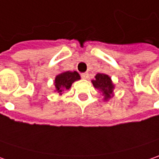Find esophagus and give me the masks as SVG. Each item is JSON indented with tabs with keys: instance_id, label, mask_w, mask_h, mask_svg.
<instances>
[{
	"instance_id": "obj_1",
	"label": "esophagus",
	"mask_w": 159,
	"mask_h": 159,
	"mask_svg": "<svg viewBox=\"0 0 159 159\" xmlns=\"http://www.w3.org/2000/svg\"><path fill=\"white\" fill-rule=\"evenodd\" d=\"M81 77L84 79H87L89 77V75H88V73H83V74H81Z\"/></svg>"
}]
</instances>
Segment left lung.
<instances>
[{
  "label": "left lung",
  "instance_id": "obj_1",
  "mask_svg": "<svg viewBox=\"0 0 159 159\" xmlns=\"http://www.w3.org/2000/svg\"><path fill=\"white\" fill-rule=\"evenodd\" d=\"M93 86L96 89H99L102 92L104 95V100H107L111 98L113 90H114V84L111 81V78L105 74H97L95 75V80L92 81Z\"/></svg>",
  "mask_w": 159,
  "mask_h": 159
}]
</instances>
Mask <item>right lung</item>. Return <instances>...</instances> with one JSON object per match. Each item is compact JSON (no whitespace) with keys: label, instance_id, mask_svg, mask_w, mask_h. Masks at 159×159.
<instances>
[{"label":"right lung","instance_id":"right-lung-1","mask_svg":"<svg viewBox=\"0 0 159 159\" xmlns=\"http://www.w3.org/2000/svg\"><path fill=\"white\" fill-rule=\"evenodd\" d=\"M80 79V75L76 71L70 72V71H66V72L61 73L58 75L54 81V84L56 88V92H58L60 95L62 93L66 90H68L74 82Z\"/></svg>","mask_w":159,"mask_h":159}]
</instances>
